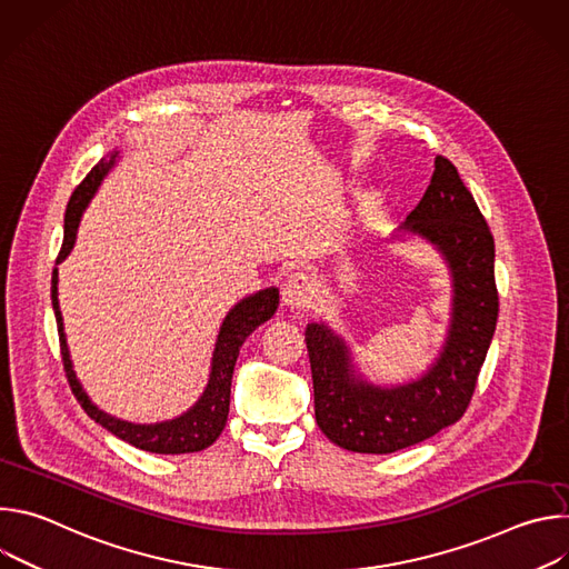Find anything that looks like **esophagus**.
Listing matches in <instances>:
<instances>
[{
	"label": "esophagus",
	"instance_id": "obj_1",
	"mask_svg": "<svg viewBox=\"0 0 569 569\" xmlns=\"http://www.w3.org/2000/svg\"><path fill=\"white\" fill-rule=\"evenodd\" d=\"M315 281L306 272H292L288 274L283 288H281V299L288 308H303L312 301L315 297Z\"/></svg>",
	"mask_w": 569,
	"mask_h": 569
}]
</instances>
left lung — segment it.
<instances>
[{"label": "left lung", "instance_id": "8db88e82", "mask_svg": "<svg viewBox=\"0 0 569 569\" xmlns=\"http://www.w3.org/2000/svg\"><path fill=\"white\" fill-rule=\"evenodd\" d=\"M400 229L430 240L452 274L450 329L428 373L398 387L371 385L356 376L345 340L327 323L306 329L317 426L353 452L389 455L457 423L498 323L493 233L450 159H435L430 187Z\"/></svg>", "mask_w": 569, "mask_h": 569}]
</instances>
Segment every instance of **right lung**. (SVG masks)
I'll list each match as a JSON object with an SVG mask.
<instances>
[{"label":"right lung","instance_id":"add662e5","mask_svg":"<svg viewBox=\"0 0 569 569\" xmlns=\"http://www.w3.org/2000/svg\"><path fill=\"white\" fill-rule=\"evenodd\" d=\"M117 154L119 152H114L110 159L103 157L99 164L86 176V180L73 189L67 211H64V238H62V248L58 252L56 263H60L71 252L73 242H76V229H78L80 216H83V211H86L88 202L92 200L101 180L114 167ZM51 303H53L56 323H58L64 376L69 380V387H71L76 400L80 402V408L88 412V417L94 419L99 426H103L114 437L128 441L130 446H134L139 450H148V452H157V455H184V452L204 450L220 437V432L227 423V415H229L231 373H233L238 351H240L242 342H246V338L277 312L279 290L277 288L259 290L257 295L246 297L229 310V315L222 321L218 342L213 349L209 385H207L204 393L200 396V400L182 417H178L173 421H164V423H150V426L128 423V421L106 415L90 400L86 389L80 387V382L71 369L69 349H67L64 329H62V315H60V306H58V268H53V277H51Z\"/></svg>","mask_w":569,"mask_h":569}]
</instances>
